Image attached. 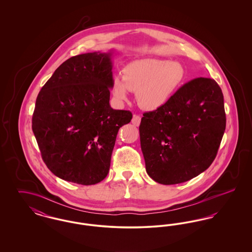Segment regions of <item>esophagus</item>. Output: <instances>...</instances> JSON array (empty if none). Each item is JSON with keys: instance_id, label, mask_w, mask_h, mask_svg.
Listing matches in <instances>:
<instances>
[{"instance_id": "1", "label": "esophagus", "mask_w": 252, "mask_h": 252, "mask_svg": "<svg viewBox=\"0 0 252 252\" xmlns=\"http://www.w3.org/2000/svg\"><path fill=\"white\" fill-rule=\"evenodd\" d=\"M141 120H142V118H141L139 115H133L131 123L134 125V126H140V124H141Z\"/></svg>"}]
</instances>
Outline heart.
Returning a JSON list of instances; mask_svg holds the SVG:
<instances>
[{
    "label": "heart",
    "instance_id": "heart-1",
    "mask_svg": "<svg viewBox=\"0 0 252 252\" xmlns=\"http://www.w3.org/2000/svg\"><path fill=\"white\" fill-rule=\"evenodd\" d=\"M186 78V70L178 61L147 59L132 61L123 69V76H114L111 93L118 102L136 93L139 106L155 111L166 106Z\"/></svg>",
    "mask_w": 252,
    "mask_h": 252
}]
</instances>
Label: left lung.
I'll use <instances>...</instances> for the list:
<instances>
[{
  "mask_svg": "<svg viewBox=\"0 0 252 252\" xmlns=\"http://www.w3.org/2000/svg\"><path fill=\"white\" fill-rule=\"evenodd\" d=\"M225 128L224 97L216 81L198 77L183 85L166 106L141 121L148 176L164 185L195 178L213 163Z\"/></svg>",
  "mask_w": 252,
  "mask_h": 252,
  "instance_id": "left-lung-1",
  "label": "left lung"
}]
</instances>
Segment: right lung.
Here are the masks:
<instances>
[{"label": "right lung", "instance_id": "right-lung-1", "mask_svg": "<svg viewBox=\"0 0 252 252\" xmlns=\"http://www.w3.org/2000/svg\"><path fill=\"white\" fill-rule=\"evenodd\" d=\"M94 52L63 62L36 97L32 129L42 159L61 180L93 185L104 180L128 110L109 105L112 55Z\"/></svg>", "mask_w": 252, "mask_h": 252}]
</instances>
